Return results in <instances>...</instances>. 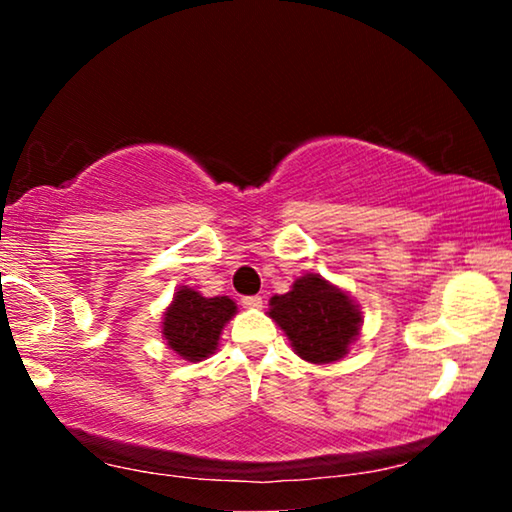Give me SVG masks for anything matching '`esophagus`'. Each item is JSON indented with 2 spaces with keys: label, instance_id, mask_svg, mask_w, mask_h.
Segmentation results:
<instances>
[{
  "label": "esophagus",
  "instance_id": "obj_1",
  "mask_svg": "<svg viewBox=\"0 0 512 512\" xmlns=\"http://www.w3.org/2000/svg\"><path fill=\"white\" fill-rule=\"evenodd\" d=\"M242 305L249 307V310H258V307H263V298L261 296H244Z\"/></svg>",
  "mask_w": 512,
  "mask_h": 512
}]
</instances>
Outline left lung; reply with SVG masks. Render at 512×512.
Here are the masks:
<instances>
[{"instance_id": "left-lung-1", "label": "left lung", "mask_w": 512, "mask_h": 512, "mask_svg": "<svg viewBox=\"0 0 512 512\" xmlns=\"http://www.w3.org/2000/svg\"><path fill=\"white\" fill-rule=\"evenodd\" d=\"M268 314L291 340L293 352L310 363L340 361L363 321L354 300L314 272L296 279L289 293L272 296Z\"/></svg>"}]
</instances>
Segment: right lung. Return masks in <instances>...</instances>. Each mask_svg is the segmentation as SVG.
<instances>
[{
    "mask_svg": "<svg viewBox=\"0 0 512 512\" xmlns=\"http://www.w3.org/2000/svg\"><path fill=\"white\" fill-rule=\"evenodd\" d=\"M237 305L228 296L205 298L181 286L163 314V338L186 361H202L219 347V335Z\"/></svg>",
    "mask_w": 512,
    "mask_h": 512,
    "instance_id": "add662e5",
    "label": "right lung"
}]
</instances>
